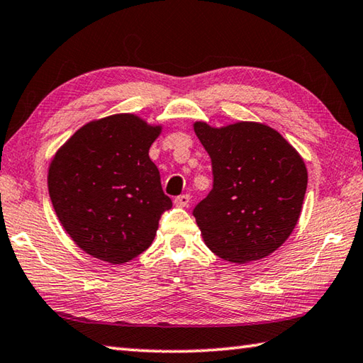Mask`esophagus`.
Instances as JSON below:
<instances>
[{
	"mask_svg": "<svg viewBox=\"0 0 363 363\" xmlns=\"http://www.w3.org/2000/svg\"><path fill=\"white\" fill-rule=\"evenodd\" d=\"M189 203H190V195L189 194L179 195V196H176V199H174V204H176V206H179V208L189 206Z\"/></svg>",
	"mask_w": 363,
	"mask_h": 363,
	"instance_id": "34e87169",
	"label": "esophagus"
}]
</instances>
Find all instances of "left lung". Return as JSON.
Returning a JSON list of instances; mask_svg holds the SVG:
<instances>
[{
    "label": "left lung",
    "mask_w": 363,
    "mask_h": 363,
    "mask_svg": "<svg viewBox=\"0 0 363 363\" xmlns=\"http://www.w3.org/2000/svg\"><path fill=\"white\" fill-rule=\"evenodd\" d=\"M194 130L213 163V189L194 208L206 246L220 259L247 263L274 252L296 225L308 173L278 131L240 122Z\"/></svg>",
    "instance_id": "1"
}]
</instances>
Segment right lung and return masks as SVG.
I'll list each match as a JSON object with an SVG mask.
<instances>
[{
  "instance_id": "add662e5",
  "label": "right lung",
  "mask_w": 363,
  "mask_h": 363,
  "mask_svg": "<svg viewBox=\"0 0 363 363\" xmlns=\"http://www.w3.org/2000/svg\"><path fill=\"white\" fill-rule=\"evenodd\" d=\"M133 114H116L77 130L49 168L58 220L85 252L109 263L143 254L173 201L163 194L149 147L160 135Z\"/></svg>"
}]
</instances>
